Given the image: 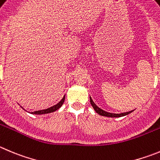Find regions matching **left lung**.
Instances as JSON below:
<instances>
[{
    "label": "left lung",
    "instance_id": "1",
    "mask_svg": "<svg viewBox=\"0 0 160 160\" xmlns=\"http://www.w3.org/2000/svg\"><path fill=\"white\" fill-rule=\"evenodd\" d=\"M90 102H91V104H92V107H93L94 110H95V112H96L97 114H98L99 115L105 116V117L120 118V117H123V116L127 115V114H130V113H132V112L133 111V110H131V111L125 112V113H121V114H113V113H109V112H107V111H105V110H102L101 108H99V107H98V106H97L96 104L93 102V100H92V98H91V96H90Z\"/></svg>",
    "mask_w": 160,
    "mask_h": 160
}]
</instances>
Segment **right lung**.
Masks as SVG:
<instances>
[{"mask_svg": "<svg viewBox=\"0 0 160 160\" xmlns=\"http://www.w3.org/2000/svg\"><path fill=\"white\" fill-rule=\"evenodd\" d=\"M65 95H64L63 98H62V100L60 101L59 102H58L57 104H55V105H53V107H49V108L47 109H44V110H36V111H34V112H29V113H31V114H49V113H52V112L56 111V110H58L60 107H62V104L64 103V102H65ZM22 108H23V107H22ZM23 110H24V109H23Z\"/></svg>", "mask_w": 160, "mask_h": 160, "instance_id": "right-lung-1", "label": "right lung"}]
</instances>
